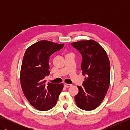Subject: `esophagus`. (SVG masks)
Wrapping results in <instances>:
<instances>
[{
  "instance_id": "34e87169",
  "label": "esophagus",
  "mask_w": 130,
  "mask_h": 130,
  "mask_svg": "<svg viewBox=\"0 0 130 130\" xmlns=\"http://www.w3.org/2000/svg\"><path fill=\"white\" fill-rule=\"evenodd\" d=\"M71 86V84H67V83L64 84V87L66 88H69Z\"/></svg>"
}]
</instances>
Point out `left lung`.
Here are the masks:
<instances>
[{
    "mask_svg": "<svg viewBox=\"0 0 130 130\" xmlns=\"http://www.w3.org/2000/svg\"><path fill=\"white\" fill-rule=\"evenodd\" d=\"M83 57L82 74L87 77L83 86H78L79 93L75 96L76 104L85 111L95 109L106 96L110 83V62L106 51L96 42L90 40L71 43Z\"/></svg>",
    "mask_w": 130,
    "mask_h": 130,
    "instance_id": "1",
    "label": "left lung"
}]
</instances>
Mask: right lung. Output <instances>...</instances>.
<instances>
[{
  "instance_id": "1",
  "label": "right lung",
  "mask_w": 130,
  "mask_h": 130,
  "mask_svg": "<svg viewBox=\"0 0 130 130\" xmlns=\"http://www.w3.org/2000/svg\"><path fill=\"white\" fill-rule=\"evenodd\" d=\"M63 45L40 41L30 46L24 55L20 73L22 89L30 104L39 111L53 108L63 89V84L46 85L44 78L50 74L49 57Z\"/></svg>"
}]
</instances>
